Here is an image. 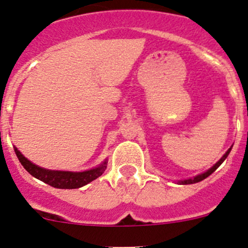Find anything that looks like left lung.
Returning <instances> with one entry per match:
<instances>
[{
  "label": "left lung",
  "mask_w": 248,
  "mask_h": 248,
  "mask_svg": "<svg viewBox=\"0 0 248 248\" xmlns=\"http://www.w3.org/2000/svg\"><path fill=\"white\" fill-rule=\"evenodd\" d=\"M232 147H233V146H231V147L228 148V150H227V152H226L225 155H223L222 157H221V159H220V160L217 161V163H216V164H214V165L212 166V168L209 169V170H207V171H205V172H203V173H200V174H197V176L192 177V178H187V179H183V181H178V183H179V184H183V186H184V184H194V183H199V182L203 181V179H205V178H207V177H209L210 174H212L213 172L215 171L216 169H217L218 166H220L221 164H222L223 161L226 160V158L228 157L229 152H231Z\"/></svg>",
  "instance_id": "8db88e82"
}]
</instances>
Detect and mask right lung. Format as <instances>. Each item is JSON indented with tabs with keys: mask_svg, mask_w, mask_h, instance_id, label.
I'll list each match as a JSON object with an SVG mask.
<instances>
[{
	"mask_svg": "<svg viewBox=\"0 0 248 248\" xmlns=\"http://www.w3.org/2000/svg\"><path fill=\"white\" fill-rule=\"evenodd\" d=\"M15 155L19 158L21 165L26 169L33 177L39 181L48 184V186L57 187V189H78L87 186L93 179L98 178L106 171L108 159H104L102 164L90 170L74 172V171H61V170H48L41 166L35 165L32 161L28 160L22 153L14 146Z\"/></svg>",
	"mask_w": 248,
	"mask_h": 248,
	"instance_id": "add662e5",
	"label": "right lung"
}]
</instances>
